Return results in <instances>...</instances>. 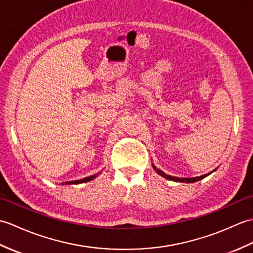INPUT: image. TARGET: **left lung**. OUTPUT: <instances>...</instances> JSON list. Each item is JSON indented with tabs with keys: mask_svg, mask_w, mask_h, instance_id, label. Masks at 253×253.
I'll use <instances>...</instances> for the list:
<instances>
[{
	"mask_svg": "<svg viewBox=\"0 0 253 253\" xmlns=\"http://www.w3.org/2000/svg\"><path fill=\"white\" fill-rule=\"evenodd\" d=\"M153 168L156 170V172L159 174V175L166 177L167 179H170V181H174V182H182V183H195V182H198V181H200V179H203V178L207 177L208 175H210V174H211V172H210V173H208V174H205V175L197 176V177H190V178H189V177H186V178L183 177V178H181V177H175V176L168 175V174L164 173L161 170L157 169V168H156L154 165H153Z\"/></svg>",
	"mask_w": 253,
	"mask_h": 253,
	"instance_id": "obj_1",
	"label": "left lung"
}]
</instances>
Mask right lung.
I'll use <instances>...</instances> for the list:
<instances>
[{
	"label": "right lung",
	"mask_w": 253,
	"mask_h": 253,
	"mask_svg": "<svg viewBox=\"0 0 253 253\" xmlns=\"http://www.w3.org/2000/svg\"><path fill=\"white\" fill-rule=\"evenodd\" d=\"M97 175L95 174V175H92V176H88V177H84L82 179H78V181H71V182H66L65 185H69V184H80V183H85V182H89L92 181V179H94L95 177H96Z\"/></svg>",
	"instance_id": "1"
}]
</instances>
